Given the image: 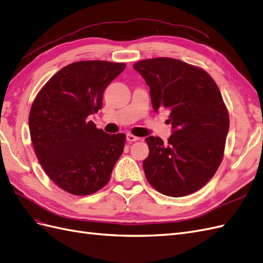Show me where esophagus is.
Returning a JSON list of instances; mask_svg holds the SVG:
<instances>
[{
	"label": "esophagus",
	"instance_id": "esophagus-1",
	"mask_svg": "<svg viewBox=\"0 0 263 263\" xmlns=\"http://www.w3.org/2000/svg\"><path fill=\"white\" fill-rule=\"evenodd\" d=\"M126 140L129 141V142H136V141H138L140 139L136 136H133V134H126Z\"/></svg>",
	"mask_w": 263,
	"mask_h": 263
}]
</instances>
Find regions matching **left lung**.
<instances>
[{"label":"left lung","instance_id":"left-lung-1","mask_svg":"<svg viewBox=\"0 0 263 263\" xmlns=\"http://www.w3.org/2000/svg\"><path fill=\"white\" fill-rule=\"evenodd\" d=\"M133 67L150 87L154 111H170L173 129L167 143L159 137L145 139L147 182L174 198L200 190L221 164L229 131V113L217 83L203 69L177 59H147Z\"/></svg>","mask_w":263,"mask_h":263}]
</instances>
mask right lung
Wrapping results in <instances>:
<instances>
[{"label":"right lung","mask_w":263,"mask_h":263,"mask_svg":"<svg viewBox=\"0 0 263 263\" xmlns=\"http://www.w3.org/2000/svg\"><path fill=\"white\" fill-rule=\"evenodd\" d=\"M125 63L80 61L64 66L42 87L30 110V134L39 162L58 186L89 196L109 182L125 134L97 129L91 114Z\"/></svg>","instance_id":"add662e5"}]
</instances>
